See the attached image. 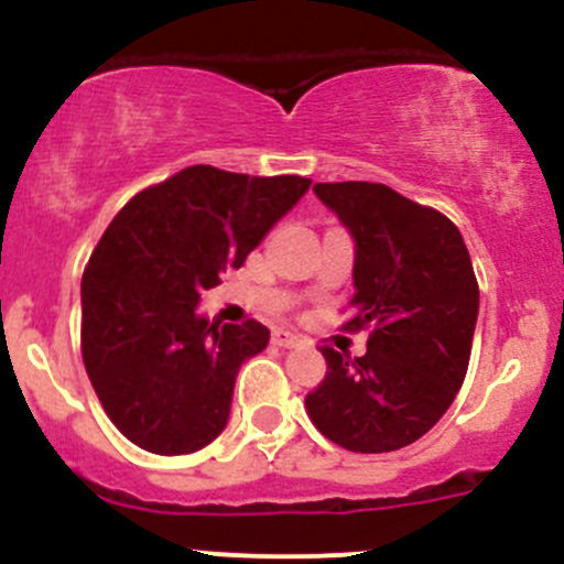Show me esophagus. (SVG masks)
<instances>
[{"label": "esophagus", "instance_id": "obj_1", "mask_svg": "<svg viewBox=\"0 0 564 564\" xmlns=\"http://www.w3.org/2000/svg\"><path fill=\"white\" fill-rule=\"evenodd\" d=\"M272 344L283 346V349H294V346H303L305 338L303 335L289 333V329H272Z\"/></svg>", "mask_w": 564, "mask_h": 564}]
</instances>
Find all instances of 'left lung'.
<instances>
[{"label":"left lung","instance_id":"8db88e82","mask_svg":"<svg viewBox=\"0 0 564 564\" xmlns=\"http://www.w3.org/2000/svg\"><path fill=\"white\" fill-rule=\"evenodd\" d=\"M355 240L344 329H371L349 360L322 346L327 377L305 395L314 425L351 453H390L429 434L469 368L480 289L451 218L379 182H316Z\"/></svg>","mask_w":564,"mask_h":564}]
</instances>
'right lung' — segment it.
Returning a JSON list of instances; mask_svg holds the SVG:
<instances>
[{"instance_id": "1", "label": "right lung", "mask_w": 564, "mask_h": 564, "mask_svg": "<svg viewBox=\"0 0 564 564\" xmlns=\"http://www.w3.org/2000/svg\"><path fill=\"white\" fill-rule=\"evenodd\" d=\"M311 180L191 166L130 198L82 278V355L119 434L158 456L196 453L226 429L240 366L270 329L198 314Z\"/></svg>"}]
</instances>
